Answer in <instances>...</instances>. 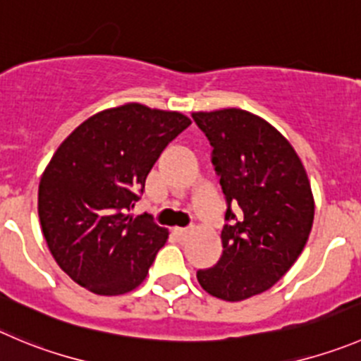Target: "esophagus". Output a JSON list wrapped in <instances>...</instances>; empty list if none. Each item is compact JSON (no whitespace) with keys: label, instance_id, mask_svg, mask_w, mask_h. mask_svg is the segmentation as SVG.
I'll return each mask as SVG.
<instances>
[{"label":"esophagus","instance_id":"1","mask_svg":"<svg viewBox=\"0 0 361 361\" xmlns=\"http://www.w3.org/2000/svg\"><path fill=\"white\" fill-rule=\"evenodd\" d=\"M188 232H190L188 228H173V235L177 239H184L188 235Z\"/></svg>","mask_w":361,"mask_h":361}]
</instances>
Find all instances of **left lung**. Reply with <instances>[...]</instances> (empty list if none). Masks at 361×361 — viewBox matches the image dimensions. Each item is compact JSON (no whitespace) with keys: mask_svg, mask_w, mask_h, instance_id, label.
<instances>
[{"mask_svg":"<svg viewBox=\"0 0 361 361\" xmlns=\"http://www.w3.org/2000/svg\"><path fill=\"white\" fill-rule=\"evenodd\" d=\"M212 147L226 200L218 264L197 271L205 293L243 301L264 293L303 252L314 223V195L303 163L280 133L238 108L193 113Z\"/></svg>","mask_w":361,"mask_h":361,"instance_id":"left-lung-1","label":"left lung"}]
</instances>
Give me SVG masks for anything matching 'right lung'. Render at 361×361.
<instances>
[{
	"instance_id": "obj_1",
	"label": "right lung",
	"mask_w": 361,
	"mask_h": 361,
	"mask_svg": "<svg viewBox=\"0 0 361 361\" xmlns=\"http://www.w3.org/2000/svg\"><path fill=\"white\" fill-rule=\"evenodd\" d=\"M190 123L183 113L127 102L95 113L58 147L40 178L39 218L51 255L75 283L118 296L145 280L168 230L127 211Z\"/></svg>"
}]
</instances>
